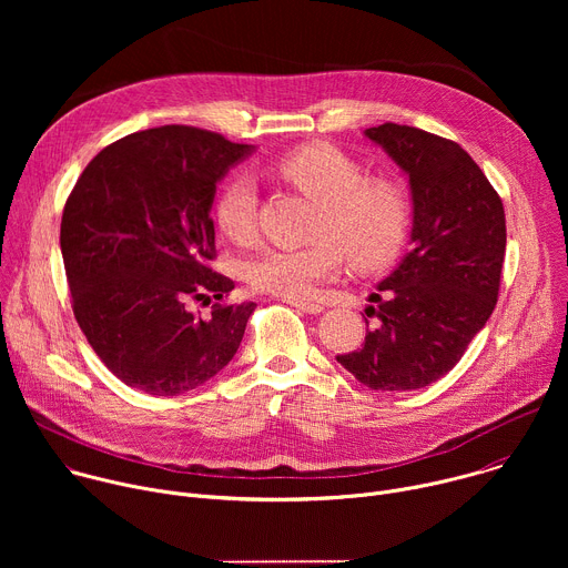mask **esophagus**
I'll return each instance as SVG.
<instances>
[{"mask_svg":"<svg viewBox=\"0 0 568 568\" xmlns=\"http://www.w3.org/2000/svg\"><path fill=\"white\" fill-rule=\"evenodd\" d=\"M283 301L298 307L301 312H307V314H318V312L326 310L321 303H314V301H298V298H283Z\"/></svg>","mask_w":568,"mask_h":568,"instance_id":"1","label":"esophagus"}]
</instances>
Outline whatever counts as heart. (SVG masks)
Wrapping results in <instances>:
<instances>
[{"label": "heart", "instance_id": "b5f03b06", "mask_svg": "<svg viewBox=\"0 0 568 568\" xmlns=\"http://www.w3.org/2000/svg\"><path fill=\"white\" fill-rule=\"evenodd\" d=\"M274 171L321 206L314 224L316 245L272 247L247 265V281L281 298H307L321 281L342 267V252L355 270L390 263L409 233L412 211L404 191L386 180L366 182L351 156L331 145H303L281 156ZM258 184L250 173L233 175L215 200L220 231L247 245L256 233Z\"/></svg>", "mask_w": 568, "mask_h": 568}]
</instances>
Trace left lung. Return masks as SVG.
I'll return each mask as SVG.
<instances>
[{"label": "left lung", "instance_id": "8db88e82", "mask_svg": "<svg viewBox=\"0 0 568 568\" xmlns=\"http://www.w3.org/2000/svg\"><path fill=\"white\" fill-rule=\"evenodd\" d=\"M364 136L409 180L412 250L368 294L364 346L337 362L373 390H414L447 375L488 323L506 256V213L458 143L397 123Z\"/></svg>", "mask_w": 568, "mask_h": 568}]
</instances>
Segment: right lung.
Here are the masks:
<instances>
[{
  "mask_svg": "<svg viewBox=\"0 0 568 568\" xmlns=\"http://www.w3.org/2000/svg\"><path fill=\"white\" fill-rule=\"evenodd\" d=\"M256 152L220 134L164 125L103 148L62 213L60 252L80 331L128 386L180 395L215 377L237 353L256 303L222 298L213 272L211 206L224 175Z\"/></svg>",
  "mask_w": 568,
  "mask_h": 568,
  "instance_id": "add662e5",
  "label": "right lung"
}]
</instances>
